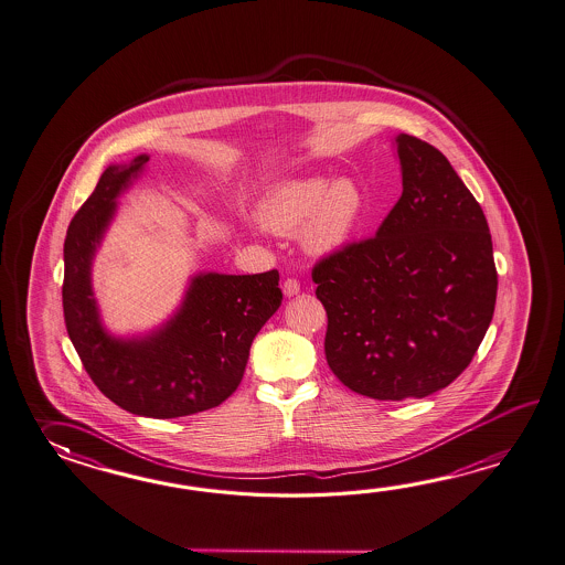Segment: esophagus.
<instances>
[{
    "label": "esophagus",
    "instance_id": "obj_1",
    "mask_svg": "<svg viewBox=\"0 0 565 565\" xmlns=\"http://www.w3.org/2000/svg\"><path fill=\"white\" fill-rule=\"evenodd\" d=\"M284 294H286L288 298L298 296V294H300V284H298V279H291V277H288V279L284 281Z\"/></svg>",
    "mask_w": 565,
    "mask_h": 565
}]
</instances>
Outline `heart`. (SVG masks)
I'll return each instance as SVG.
<instances>
[{"label": "heart", "instance_id": "heart-1", "mask_svg": "<svg viewBox=\"0 0 565 565\" xmlns=\"http://www.w3.org/2000/svg\"><path fill=\"white\" fill-rule=\"evenodd\" d=\"M366 199L350 177L308 174L277 183L259 205L267 230L291 235L301 230L303 247L316 255L340 252L364 220Z\"/></svg>", "mask_w": 565, "mask_h": 565}]
</instances>
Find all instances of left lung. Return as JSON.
<instances>
[{"label":"left lung","mask_w":565,"mask_h":565,"mask_svg":"<svg viewBox=\"0 0 565 565\" xmlns=\"http://www.w3.org/2000/svg\"><path fill=\"white\" fill-rule=\"evenodd\" d=\"M403 195L366 242L313 267L326 360L350 391L425 398L471 364L493 320L497 269L483 209L447 157L396 135Z\"/></svg>","instance_id":"obj_1"}]
</instances>
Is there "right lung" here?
<instances>
[{"instance_id":"1","label":"right lung","mask_w":565,"mask_h":565,"mask_svg":"<svg viewBox=\"0 0 565 565\" xmlns=\"http://www.w3.org/2000/svg\"><path fill=\"white\" fill-rule=\"evenodd\" d=\"M149 159L108 164L74 215L64 242L62 303L70 340L104 396L132 415L177 418L215 408L237 391L255 335L281 306V289L276 269L199 271L169 320L142 334H113L94 296V257L118 196L142 177Z\"/></svg>"}]
</instances>
